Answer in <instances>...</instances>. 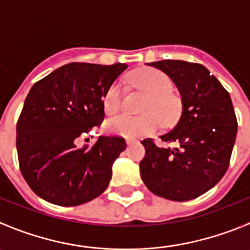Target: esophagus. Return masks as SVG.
I'll return each mask as SVG.
<instances>
[{"mask_svg": "<svg viewBox=\"0 0 250 250\" xmlns=\"http://www.w3.org/2000/svg\"><path fill=\"white\" fill-rule=\"evenodd\" d=\"M125 143H127V146H132L134 143V141H132V139H125Z\"/></svg>", "mask_w": 250, "mask_h": 250, "instance_id": "esophagus-1", "label": "esophagus"}]
</instances>
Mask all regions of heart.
<instances>
[{"label":"heart","mask_w":250,"mask_h":250,"mask_svg":"<svg viewBox=\"0 0 250 250\" xmlns=\"http://www.w3.org/2000/svg\"><path fill=\"white\" fill-rule=\"evenodd\" d=\"M132 83L149 95L142 116L118 114L106 122L107 132L127 138L153 134L160 127V121L164 125H170L178 121L181 113V100L172 92L174 83L165 72L157 69H144L132 78ZM122 104V86L113 83L104 92L102 107L107 114L120 109Z\"/></svg>","instance_id":"obj_1"}]
</instances>
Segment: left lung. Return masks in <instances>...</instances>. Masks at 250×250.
Listing matches in <instances>:
<instances>
[{
	"mask_svg": "<svg viewBox=\"0 0 250 250\" xmlns=\"http://www.w3.org/2000/svg\"><path fill=\"white\" fill-rule=\"evenodd\" d=\"M162 70L181 95L183 111L170 132L160 136L178 148H158L144 139L141 178L154 195L188 201L211 190L226 174L237 137V118L229 93L201 64L160 60Z\"/></svg>",
	"mask_w": 250,
	"mask_h": 250,
	"instance_id": "1",
	"label": "left lung"
}]
</instances>
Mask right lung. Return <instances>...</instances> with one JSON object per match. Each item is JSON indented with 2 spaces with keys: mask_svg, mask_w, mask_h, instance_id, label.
<instances>
[{
  "mask_svg": "<svg viewBox=\"0 0 250 250\" xmlns=\"http://www.w3.org/2000/svg\"><path fill=\"white\" fill-rule=\"evenodd\" d=\"M127 67L70 62L32 86L17 122L16 146L23 178L39 197L78 206L106 190L125 139L100 136L90 149L78 148L76 141L104 121V92Z\"/></svg>",
  "mask_w": 250,
  "mask_h": 250,
  "instance_id": "obj_1",
  "label": "right lung"
}]
</instances>
